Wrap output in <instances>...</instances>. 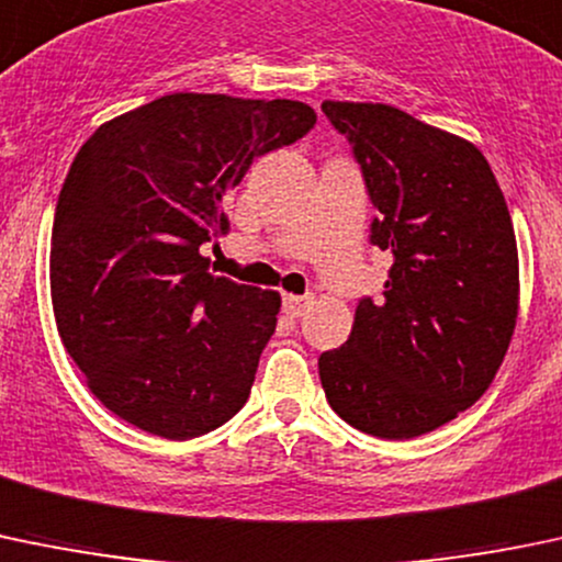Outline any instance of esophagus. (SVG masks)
Masks as SVG:
<instances>
[{
    "instance_id": "obj_1",
    "label": "esophagus",
    "mask_w": 562,
    "mask_h": 562,
    "mask_svg": "<svg viewBox=\"0 0 562 562\" xmlns=\"http://www.w3.org/2000/svg\"><path fill=\"white\" fill-rule=\"evenodd\" d=\"M281 305H283V314L294 319V316H303V311L311 305V297L308 294H283Z\"/></svg>"
}]
</instances>
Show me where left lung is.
I'll list each match as a JSON object with an SVG mask.
<instances>
[{"instance_id":"obj_1","label":"left lung","mask_w":562,"mask_h":562,"mask_svg":"<svg viewBox=\"0 0 562 562\" xmlns=\"http://www.w3.org/2000/svg\"><path fill=\"white\" fill-rule=\"evenodd\" d=\"M351 143L392 254L384 297L357 305L351 335L319 357L327 403L375 438L422 436L493 384L519 311L512 216L473 143L381 102H322Z\"/></svg>"}]
</instances>
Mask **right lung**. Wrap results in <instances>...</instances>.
<instances>
[{
  "instance_id": "1",
  "label": "right lung",
  "mask_w": 562,
  "mask_h": 562,
  "mask_svg": "<svg viewBox=\"0 0 562 562\" xmlns=\"http://www.w3.org/2000/svg\"><path fill=\"white\" fill-rule=\"evenodd\" d=\"M316 124L294 100L167 94L105 121L56 202L50 300L97 401L187 441L243 408L281 308L273 289L207 273L224 196L257 156Z\"/></svg>"
}]
</instances>
